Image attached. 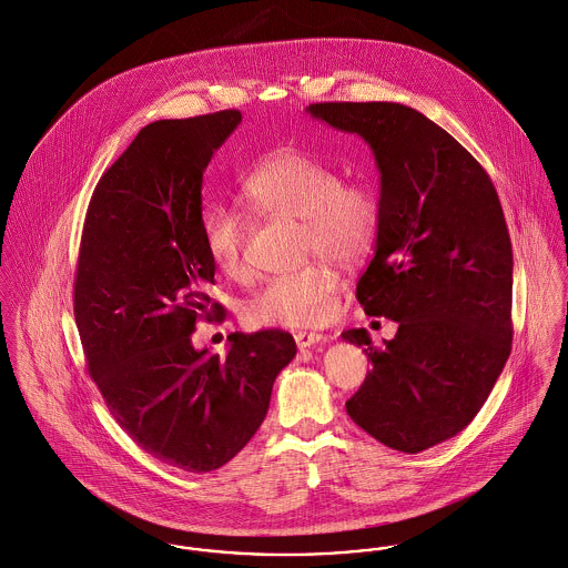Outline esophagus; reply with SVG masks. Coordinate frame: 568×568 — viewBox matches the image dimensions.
Segmentation results:
<instances>
[{"instance_id": "esophagus-1", "label": "esophagus", "mask_w": 568, "mask_h": 568, "mask_svg": "<svg viewBox=\"0 0 568 568\" xmlns=\"http://www.w3.org/2000/svg\"><path fill=\"white\" fill-rule=\"evenodd\" d=\"M294 339H296V346L301 349L313 348L315 344H320L322 339H324V335H320V333H311V331H298L296 335H294Z\"/></svg>"}]
</instances>
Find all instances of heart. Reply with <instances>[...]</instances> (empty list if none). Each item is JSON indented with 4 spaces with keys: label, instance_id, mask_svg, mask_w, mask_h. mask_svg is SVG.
Returning <instances> with one entry per match:
<instances>
[{
    "label": "heart",
    "instance_id": "obj_1",
    "mask_svg": "<svg viewBox=\"0 0 568 568\" xmlns=\"http://www.w3.org/2000/svg\"><path fill=\"white\" fill-rule=\"evenodd\" d=\"M244 205L263 219L301 220V255H324L349 265L363 260L381 229L383 207L367 181H344L331 164L283 149L240 181ZM203 246L222 276L244 281L246 222L240 210L214 203L201 219ZM339 276L324 262L267 278L246 301L244 320L255 326H317L333 317Z\"/></svg>",
    "mask_w": 568,
    "mask_h": 568
}]
</instances>
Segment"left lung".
<instances>
[{"instance_id": "left-lung-1", "label": "left lung", "mask_w": 568, "mask_h": 568, "mask_svg": "<svg viewBox=\"0 0 568 568\" xmlns=\"http://www.w3.org/2000/svg\"><path fill=\"white\" fill-rule=\"evenodd\" d=\"M331 128L358 133L381 171L383 219L356 285L367 315L397 322L346 402L383 445L424 452L480 413L513 348V244L499 196L476 158L422 112L387 101L311 103Z\"/></svg>"}]
</instances>
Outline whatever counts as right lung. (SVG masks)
I'll use <instances>...</instances> for the list:
<instances>
[{"label": "right lung", "instance_id": "1", "mask_svg": "<svg viewBox=\"0 0 568 568\" xmlns=\"http://www.w3.org/2000/svg\"><path fill=\"white\" fill-rule=\"evenodd\" d=\"M242 123L237 110L155 121L99 179L75 274V324L112 417L153 458L207 474L260 430L272 385L296 356L290 333L229 335L224 356L192 346L216 267L203 235V173Z\"/></svg>", "mask_w": 568, "mask_h": 568}]
</instances>
